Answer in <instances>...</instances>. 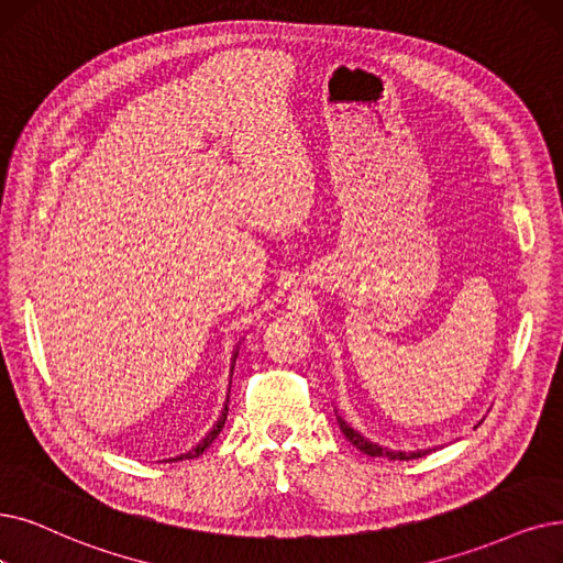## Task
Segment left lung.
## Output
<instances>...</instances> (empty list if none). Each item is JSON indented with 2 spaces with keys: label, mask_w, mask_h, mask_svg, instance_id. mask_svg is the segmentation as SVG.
I'll return each mask as SVG.
<instances>
[{
  "label": "left lung",
  "mask_w": 563,
  "mask_h": 563,
  "mask_svg": "<svg viewBox=\"0 0 563 563\" xmlns=\"http://www.w3.org/2000/svg\"><path fill=\"white\" fill-rule=\"evenodd\" d=\"M336 422H340V430L344 432V437L357 448L360 453H365V455H369V457H388V460H416V457H422V455H427L430 453V448H427V451H390V448H384V445H378V443H374V441H367L363 434H360L357 430H353V427L336 413Z\"/></svg>",
  "instance_id": "8db88e82"
}]
</instances>
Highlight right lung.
<instances>
[{"label": "right lung", "mask_w": 563, "mask_h": 563, "mask_svg": "<svg viewBox=\"0 0 563 563\" xmlns=\"http://www.w3.org/2000/svg\"><path fill=\"white\" fill-rule=\"evenodd\" d=\"M238 351H240V344L235 346V351H233V357H231V376H233V367H235V357H238ZM227 416H229V395H227V401H223V409H221V416L217 418V422L212 424V430L200 439L191 451H187V453H183V455H177V457H170L168 462H175V460H194V457H198V455H203V451L206 448H210V443L217 439V434L223 430V424H227Z\"/></svg>", "instance_id": "add662e5"}]
</instances>
